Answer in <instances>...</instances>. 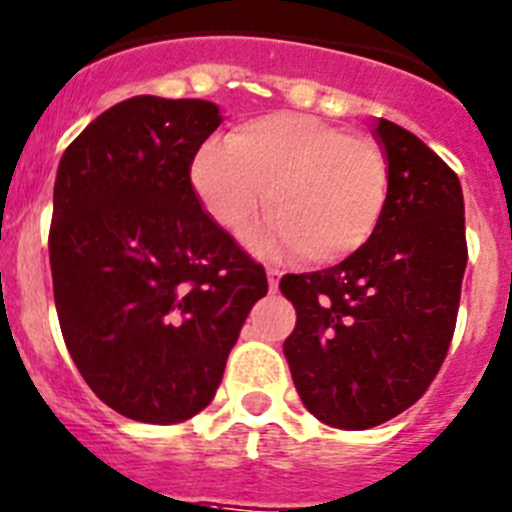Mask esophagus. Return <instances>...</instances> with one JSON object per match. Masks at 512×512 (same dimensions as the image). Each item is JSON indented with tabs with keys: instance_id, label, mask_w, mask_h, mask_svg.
Listing matches in <instances>:
<instances>
[{
	"instance_id": "1",
	"label": "esophagus",
	"mask_w": 512,
	"mask_h": 512,
	"mask_svg": "<svg viewBox=\"0 0 512 512\" xmlns=\"http://www.w3.org/2000/svg\"><path fill=\"white\" fill-rule=\"evenodd\" d=\"M266 279H269V289L271 292H276L279 289V281H281V271L279 269H266Z\"/></svg>"
}]
</instances>
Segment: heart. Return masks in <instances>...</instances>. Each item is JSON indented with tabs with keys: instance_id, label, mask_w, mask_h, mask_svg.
I'll return each mask as SVG.
<instances>
[{
	"instance_id": "b5f03b06",
	"label": "heart",
	"mask_w": 512,
	"mask_h": 512,
	"mask_svg": "<svg viewBox=\"0 0 512 512\" xmlns=\"http://www.w3.org/2000/svg\"><path fill=\"white\" fill-rule=\"evenodd\" d=\"M192 190L215 223L241 233L266 200L274 218L248 236L264 256L335 264L375 233L388 200L381 149L304 114H269L208 142L190 164Z\"/></svg>"
}]
</instances>
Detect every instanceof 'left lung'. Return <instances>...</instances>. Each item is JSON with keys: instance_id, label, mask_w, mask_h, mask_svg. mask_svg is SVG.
Masks as SVG:
<instances>
[{"instance_id": "8db88e82", "label": "left lung", "mask_w": 512, "mask_h": 512, "mask_svg": "<svg viewBox=\"0 0 512 512\" xmlns=\"http://www.w3.org/2000/svg\"><path fill=\"white\" fill-rule=\"evenodd\" d=\"M388 164L383 218L330 269L287 274L297 309L284 340L299 398L322 424L360 431L426 393L447 358L467 266L459 177L419 137L378 119Z\"/></svg>"}]
</instances>
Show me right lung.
Wrapping results in <instances>:
<instances>
[{
  "label": "right lung",
  "mask_w": 512,
  "mask_h": 512,
  "mask_svg": "<svg viewBox=\"0 0 512 512\" xmlns=\"http://www.w3.org/2000/svg\"><path fill=\"white\" fill-rule=\"evenodd\" d=\"M220 121L200 98H126L58 164L48 246L60 330L83 381L126 419L203 411L269 292L264 266L192 190V157Z\"/></svg>",
  "instance_id": "1"
}]
</instances>
